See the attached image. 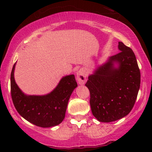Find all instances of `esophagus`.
Instances as JSON below:
<instances>
[{"label": "esophagus", "instance_id": "obj_1", "mask_svg": "<svg viewBox=\"0 0 152 152\" xmlns=\"http://www.w3.org/2000/svg\"><path fill=\"white\" fill-rule=\"evenodd\" d=\"M77 80L80 84H84L86 80V75L84 70H80L77 72Z\"/></svg>", "mask_w": 152, "mask_h": 152}]
</instances>
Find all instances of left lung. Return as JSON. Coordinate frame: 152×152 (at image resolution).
Masks as SVG:
<instances>
[{
    "instance_id": "obj_1",
    "label": "left lung",
    "mask_w": 152,
    "mask_h": 152,
    "mask_svg": "<svg viewBox=\"0 0 152 152\" xmlns=\"http://www.w3.org/2000/svg\"><path fill=\"white\" fill-rule=\"evenodd\" d=\"M118 49L120 53L97 68L85 84L90 91L91 111L99 122H113L128 115L140 88V72L134 53L122 42H118Z\"/></svg>"
}]
</instances>
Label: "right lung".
<instances>
[{
	"mask_svg": "<svg viewBox=\"0 0 152 152\" xmlns=\"http://www.w3.org/2000/svg\"><path fill=\"white\" fill-rule=\"evenodd\" d=\"M16 64L11 72V95L18 113L30 123L41 127L58 125L65 118L68 100L77 86L74 75L64 77L51 93L45 95H27L16 84Z\"/></svg>",
	"mask_w": 152,
	"mask_h": 152,
	"instance_id": "add662e5",
	"label": "right lung"
}]
</instances>
